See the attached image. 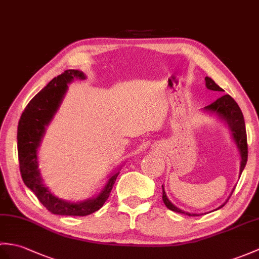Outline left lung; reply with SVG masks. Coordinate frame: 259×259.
<instances>
[{"label": "left lung", "mask_w": 259, "mask_h": 259, "mask_svg": "<svg viewBox=\"0 0 259 259\" xmlns=\"http://www.w3.org/2000/svg\"><path fill=\"white\" fill-rule=\"evenodd\" d=\"M205 86L207 89L214 90V92H223V89H222L218 83H215V81L209 77H205ZM203 111L209 113V115H214L218 118H220L221 120H223V121L228 125V128H230L231 134H232V139L234 140V142H235L240 155V169H239V176H240L246 165V162H247V157H248L247 137H246V128H245V121H244V116L242 113V110H240V108L236 104V101L234 100L230 95H224L222 96V97H220L218 100L212 102L211 105L204 107ZM162 200H163L165 206L173 212L186 214L189 216L200 215L195 213L185 212L183 209L174 205L173 203H171L169 198H167L163 185H162ZM225 203L222 204V205L216 209L223 207L225 205Z\"/></svg>", "instance_id": "obj_1"}]
</instances>
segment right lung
<instances>
[{"mask_svg": "<svg viewBox=\"0 0 259 259\" xmlns=\"http://www.w3.org/2000/svg\"><path fill=\"white\" fill-rule=\"evenodd\" d=\"M80 70L68 69L54 78L28 102L23 111L17 127V151L23 182L39 202L53 214L86 216L98 211L109 197L112 186L121 170L113 172L98 195L81 202H68L54 195L43 182L38 169L37 151L46 132L68 89V83L74 79H85Z\"/></svg>", "mask_w": 259, "mask_h": 259, "instance_id": "1", "label": "right lung"}]
</instances>
